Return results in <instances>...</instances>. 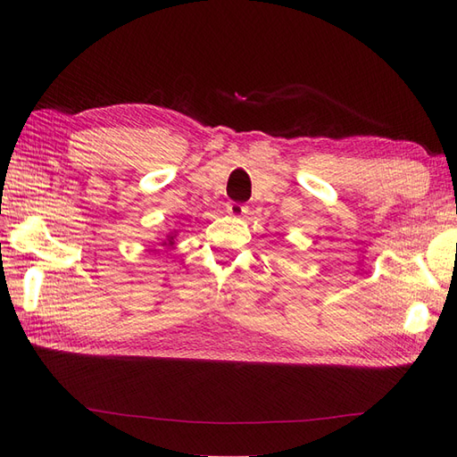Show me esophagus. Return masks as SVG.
Instances as JSON below:
<instances>
[{
  "label": "esophagus",
  "instance_id": "esophagus-1",
  "mask_svg": "<svg viewBox=\"0 0 457 457\" xmlns=\"http://www.w3.org/2000/svg\"><path fill=\"white\" fill-rule=\"evenodd\" d=\"M247 212H250V207L244 205V204H238V202L227 204V213L232 215V217H244Z\"/></svg>",
  "mask_w": 457,
  "mask_h": 457
}]
</instances>
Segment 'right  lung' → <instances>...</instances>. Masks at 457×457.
Listing matches in <instances>:
<instances>
[{"mask_svg":"<svg viewBox=\"0 0 457 457\" xmlns=\"http://www.w3.org/2000/svg\"><path fill=\"white\" fill-rule=\"evenodd\" d=\"M175 240H177V232H170L168 237H165L163 240H162V245L163 247H170V245H175Z\"/></svg>","mask_w":457,"mask_h":457,"instance_id":"add662e5","label":"right lung"}]
</instances>
